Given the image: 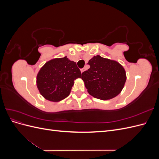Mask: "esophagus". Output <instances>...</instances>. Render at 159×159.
<instances>
[{"instance_id":"1","label":"esophagus","mask_w":159,"mask_h":159,"mask_svg":"<svg viewBox=\"0 0 159 159\" xmlns=\"http://www.w3.org/2000/svg\"><path fill=\"white\" fill-rule=\"evenodd\" d=\"M85 70V69L84 68H82V69H81V73H83V72Z\"/></svg>"}]
</instances>
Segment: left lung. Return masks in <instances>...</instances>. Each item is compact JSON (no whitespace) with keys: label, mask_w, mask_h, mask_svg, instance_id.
Wrapping results in <instances>:
<instances>
[{"label":"left lung","mask_w":159,"mask_h":159,"mask_svg":"<svg viewBox=\"0 0 159 159\" xmlns=\"http://www.w3.org/2000/svg\"><path fill=\"white\" fill-rule=\"evenodd\" d=\"M90 68L81 74L88 93L93 97L107 100L121 93L126 81V73L117 61L98 55L88 63Z\"/></svg>","instance_id":"obj_1"}]
</instances>
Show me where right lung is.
<instances>
[{
	"label": "right lung",
	"instance_id": "add662e5",
	"mask_svg": "<svg viewBox=\"0 0 159 159\" xmlns=\"http://www.w3.org/2000/svg\"><path fill=\"white\" fill-rule=\"evenodd\" d=\"M75 62L65 56L51 60L42 67L37 75L36 84L46 99L57 102L70 95L74 80L81 78Z\"/></svg>",
	"mask_w": 159,
	"mask_h": 159
}]
</instances>
